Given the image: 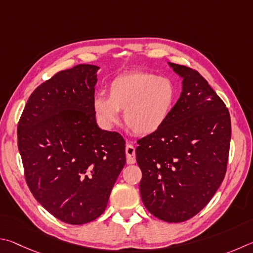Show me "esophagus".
I'll list each match as a JSON object with an SVG mask.
<instances>
[{
  "mask_svg": "<svg viewBox=\"0 0 253 253\" xmlns=\"http://www.w3.org/2000/svg\"><path fill=\"white\" fill-rule=\"evenodd\" d=\"M126 163L127 165H133L135 163L136 159H135V149L133 147V144L127 142L126 147Z\"/></svg>",
  "mask_w": 253,
  "mask_h": 253,
  "instance_id": "obj_1",
  "label": "esophagus"
}]
</instances>
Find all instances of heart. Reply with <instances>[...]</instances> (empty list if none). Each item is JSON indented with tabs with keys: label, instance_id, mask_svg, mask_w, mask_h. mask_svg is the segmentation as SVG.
I'll use <instances>...</instances> for the list:
<instances>
[{
	"label": "heart",
	"instance_id": "b5f03b06",
	"mask_svg": "<svg viewBox=\"0 0 253 253\" xmlns=\"http://www.w3.org/2000/svg\"><path fill=\"white\" fill-rule=\"evenodd\" d=\"M109 96L95 95L93 110L101 124L108 129L124 121L139 135L152 134L169 120L176 100V88L170 79L157 74L132 71L110 82Z\"/></svg>",
	"mask_w": 253,
	"mask_h": 253
}]
</instances>
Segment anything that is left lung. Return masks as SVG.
I'll use <instances>...</instances> for the list:
<instances>
[{
	"mask_svg": "<svg viewBox=\"0 0 253 253\" xmlns=\"http://www.w3.org/2000/svg\"><path fill=\"white\" fill-rule=\"evenodd\" d=\"M182 79V92L160 130L138 141L141 199L150 213L182 222L199 213L223 181L231 120L202 75L168 62Z\"/></svg>",
	"mask_w": 253,
	"mask_h": 253,
	"instance_id": "left-lung-1",
	"label": "left lung"
}]
</instances>
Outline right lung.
Returning a JSON list of instances; mask_svg holds the SVG:
<instances>
[{"instance_id": "1", "label": "right lung", "mask_w": 253, "mask_h": 253, "mask_svg": "<svg viewBox=\"0 0 253 253\" xmlns=\"http://www.w3.org/2000/svg\"><path fill=\"white\" fill-rule=\"evenodd\" d=\"M61 71L29 97L17 126V147L31 192L69 224L103 213L126 165V141L99 127L93 110L97 70Z\"/></svg>"}]
</instances>
